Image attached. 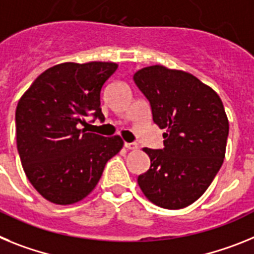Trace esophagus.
Returning <instances> with one entry per match:
<instances>
[{
	"label": "esophagus",
	"mask_w": 254,
	"mask_h": 254,
	"mask_svg": "<svg viewBox=\"0 0 254 254\" xmlns=\"http://www.w3.org/2000/svg\"><path fill=\"white\" fill-rule=\"evenodd\" d=\"M124 145H125V148H127V149H131V151H134V149L138 148V144H136L135 142H131V143L125 142Z\"/></svg>",
	"instance_id": "1"
}]
</instances>
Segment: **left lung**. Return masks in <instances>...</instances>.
Listing matches in <instances>:
<instances>
[{"mask_svg":"<svg viewBox=\"0 0 254 254\" xmlns=\"http://www.w3.org/2000/svg\"><path fill=\"white\" fill-rule=\"evenodd\" d=\"M149 101L164 148L143 151L151 167L138 176L144 195L156 206L179 209L206 191L225 158L229 121L219 94L182 70L153 65L134 74Z\"/></svg>","mask_w":254,"mask_h":254,"instance_id":"left-lung-1","label":"left lung"}]
</instances>
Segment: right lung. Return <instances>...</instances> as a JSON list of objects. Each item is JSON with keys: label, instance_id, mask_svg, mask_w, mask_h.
Listing matches in <instances>:
<instances>
[{"label": "right lung", "instance_id": "1", "mask_svg": "<svg viewBox=\"0 0 254 254\" xmlns=\"http://www.w3.org/2000/svg\"><path fill=\"white\" fill-rule=\"evenodd\" d=\"M118 64L64 63L42 72L16 107V144L26 178L56 204L85 198L110 158L123 148L119 135L87 133V116L105 120L101 89ZM94 121V120H93Z\"/></svg>", "mask_w": 254, "mask_h": 254}]
</instances>
